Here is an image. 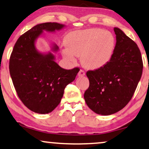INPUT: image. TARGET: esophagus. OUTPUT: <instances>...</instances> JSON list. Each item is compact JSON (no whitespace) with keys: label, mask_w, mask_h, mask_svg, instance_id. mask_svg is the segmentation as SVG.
I'll use <instances>...</instances> for the list:
<instances>
[{"label":"esophagus","mask_w":149,"mask_h":149,"mask_svg":"<svg viewBox=\"0 0 149 149\" xmlns=\"http://www.w3.org/2000/svg\"><path fill=\"white\" fill-rule=\"evenodd\" d=\"M85 72L84 71H83V70H81L79 72V73H78V76L80 77L85 76Z\"/></svg>","instance_id":"34e87169"}]
</instances>
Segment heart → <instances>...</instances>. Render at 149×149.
I'll list each match as a JSON object with an SVG mask.
<instances>
[{
	"instance_id": "b5f03b06",
	"label": "heart",
	"mask_w": 149,
	"mask_h": 149,
	"mask_svg": "<svg viewBox=\"0 0 149 149\" xmlns=\"http://www.w3.org/2000/svg\"><path fill=\"white\" fill-rule=\"evenodd\" d=\"M66 49L64 58L76 62L81 57V64L88 70H97L106 66L113 58L116 41L113 34L100 28H89L68 34L64 39Z\"/></svg>"
}]
</instances>
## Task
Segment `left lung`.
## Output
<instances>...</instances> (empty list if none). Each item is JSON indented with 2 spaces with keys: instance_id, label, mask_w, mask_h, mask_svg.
<instances>
[{
  "instance_id": "left-lung-1",
  "label": "left lung",
  "mask_w": 149,
  "mask_h": 149,
  "mask_svg": "<svg viewBox=\"0 0 149 149\" xmlns=\"http://www.w3.org/2000/svg\"><path fill=\"white\" fill-rule=\"evenodd\" d=\"M116 46L113 58L102 68L87 71V105L94 113L110 115L123 109L132 99L141 78L143 63L134 41L119 28H114Z\"/></svg>"
}]
</instances>
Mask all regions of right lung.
Masks as SVG:
<instances>
[{"label": "right lung", "mask_w": 149, "mask_h": 149, "mask_svg": "<svg viewBox=\"0 0 149 149\" xmlns=\"http://www.w3.org/2000/svg\"><path fill=\"white\" fill-rule=\"evenodd\" d=\"M64 24L47 22L34 26L18 38L9 60V72L18 97L28 109L39 114L54 111L62 100L65 87L75 79L79 68L66 70L55 62L53 53L59 47L53 43L51 51L40 52L37 38L43 31L54 32Z\"/></svg>", "instance_id": "obj_1"}]
</instances>
